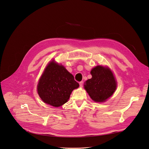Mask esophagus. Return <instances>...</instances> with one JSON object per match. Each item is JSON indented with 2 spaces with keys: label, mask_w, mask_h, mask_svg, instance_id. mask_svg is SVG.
Masks as SVG:
<instances>
[{
  "label": "esophagus",
  "mask_w": 149,
  "mask_h": 149,
  "mask_svg": "<svg viewBox=\"0 0 149 149\" xmlns=\"http://www.w3.org/2000/svg\"><path fill=\"white\" fill-rule=\"evenodd\" d=\"M79 85H80V87L83 86V85H84V81H80V82H79Z\"/></svg>",
  "instance_id": "esophagus-1"
}]
</instances>
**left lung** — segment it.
<instances>
[{
	"mask_svg": "<svg viewBox=\"0 0 149 149\" xmlns=\"http://www.w3.org/2000/svg\"><path fill=\"white\" fill-rule=\"evenodd\" d=\"M92 77L86 81L85 89L95 102H105L117 88V82L108 68L97 65L91 72Z\"/></svg>",
	"mask_w": 149,
	"mask_h": 149,
	"instance_id": "obj_1",
	"label": "left lung"
}]
</instances>
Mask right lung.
<instances>
[{
    "label": "right lung",
    "mask_w": 149,
    "mask_h": 149,
    "mask_svg": "<svg viewBox=\"0 0 149 149\" xmlns=\"http://www.w3.org/2000/svg\"><path fill=\"white\" fill-rule=\"evenodd\" d=\"M79 86L73 76L64 66L52 61L39 80L37 91L44 102L58 107L68 102L73 90Z\"/></svg>",
    "instance_id": "add662e5"
}]
</instances>
